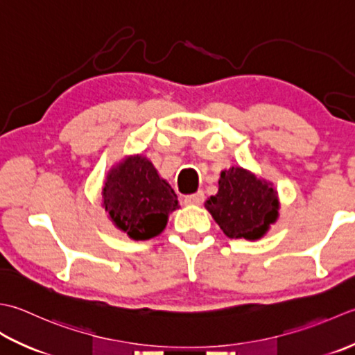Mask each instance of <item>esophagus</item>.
<instances>
[{
	"instance_id": "34e87169",
	"label": "esophagus",
	"mask_w": 355,
	"mask_h": 355,
	"mask_svg": "<svg viewBox=\"0 0 355 355\" xmlns=\"http://www.w3.org/2000/svg\"><path fill=\"white\" fill-rule=\"evenodd\" d=\"M204 191H198L194 194H190V196L184 198V204L187 205H200L204 202Z\"/></svg>"
}]
</instances>
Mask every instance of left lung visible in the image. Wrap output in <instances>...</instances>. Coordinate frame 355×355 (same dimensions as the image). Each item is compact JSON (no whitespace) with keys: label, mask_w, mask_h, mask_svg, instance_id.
Here are the masks:
<instances>
[{"label":"left lung","mask_w":355,"mask_h":355,"mask_svg":"<svg viewBox=\"0 0 355 355\" xmlns=\"http://www.w3.org/2000/svg\"><path fill=\"white\" fill-rule=\"evenodd\" d=\"M205 208L231 239L257 241L279 218V198L270 182L242 167L223 170L219 191Z\"/></svg>","instance_id":"1"}]
</instances>
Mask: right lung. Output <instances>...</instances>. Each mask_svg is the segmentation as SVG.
<instances>
[{
    "instance_id": "right-lung-1",
    "label": "right lung",
    "mask_w": 355,
    "mask_h": 355,
    "mask_svg": "<svg viewBox=\"0 0 355 355\" xmlns=\"http://www.w3.org/2000/svg\"><path fill=\"white\" fill-rule=\"evenodd\" d=\"M103 207L108 218L133 241L161 234L168 214L179 208L178 196L157 175L147 157L128 156L108 171L103 187Z\"/></svg>"
}]
</instances>
